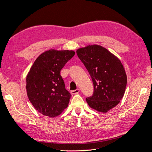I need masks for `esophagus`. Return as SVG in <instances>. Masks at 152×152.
<instances>
[{
    "instance_id": "obj_1",
    "label": "esophagus",
    "mask_w": 152,
    "mask_h": 152,
    "mask_svg": "<svg viewBox=\"0 0 152 152\" xmlns=\"http://www.w3.org/2000/svg\"><path fill=\"white\" fill-rule=\"evenodd\" d=\"M79 89H76V90H73V91H71V93L72 94H77L79 92Z\"/></svg>"
}]
</instances>
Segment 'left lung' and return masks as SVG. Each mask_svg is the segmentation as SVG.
<instances>
[{
	"mask_svg": "<svg viewBox=\"0 0 152 152\" xmlns=\"http://www.w3.org/2000/svg\"><path fill=\"white\" fill-rule=\"evenodd\" d=\"M77 54L94 85L93 94L86 98V102L92 109L107 112L119 103L125 94L127 79L121 62L99 45L79 48Z\"/></svg>",
	"mask_w": 152,
	"mask_h": 152,
	"instance_id": "obj_1",
	"label": "left lung"
}]
</instances>
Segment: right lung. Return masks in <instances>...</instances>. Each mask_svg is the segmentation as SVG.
Returning a JSON list of instances; mask_svg holds the SVG:
<instances>
[{
	"label": "right lung",
	"instance_id": "obj_1",
	"mask_svg": "<svg viewBox=\"0 0 152 152\" xmlns=\"http://www.w3.org/2000/svg\"><path fill=\"white\" fill-rule=\"evenodd\" d=\"M74 55L72 50H49L31 67L26 78L27 96L42 115L58 116L67 107L72 95L65 87L60 71Z\"/></svg>",
	"mask_w": 152,
	"mask_h": 152
}]
</instances>
